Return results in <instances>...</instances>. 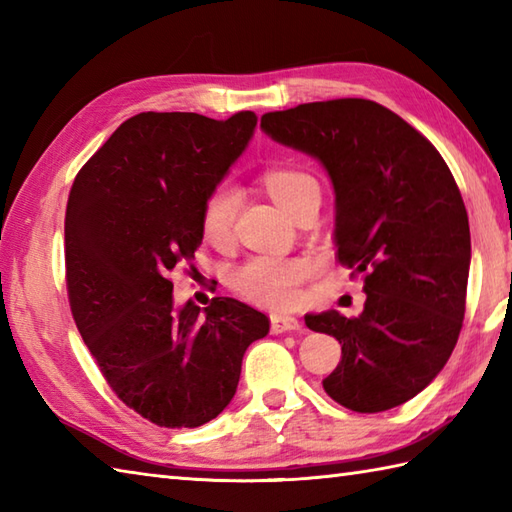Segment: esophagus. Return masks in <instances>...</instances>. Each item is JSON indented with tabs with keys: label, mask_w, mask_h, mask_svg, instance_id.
Wrapping results in <instances>:
<instances>
[{
	"label": "esophagus",
	"mask_w": 512,
	"mask_h": 512,
	"mask_svg": "<svg viewBox=\"0 0 512 512\" xmlns=\"http://www.w3.org/2000/svg\"><path fill=\"white\" fill-rule=\"evenodd\" d=\"M299 328H301L299 319L290 317V314H270V330H273V334H284Z\"/></svg>",
	"instance_id": "1"
}]
</instances>
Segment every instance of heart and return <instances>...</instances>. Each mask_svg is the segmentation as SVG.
Masks as SVG:
<instances>
[{
    "mask_svg": "<svg viewBox=\"0 0 512 512\" xmlns=\"http://www.w3.org/2000/svg\"><path fill=\"white\" fill-rule=\"evenodd\" d=\"M266 187L281 209L292 213L310 189H319L310 173L299 169H273L266 173ZM239 206V189L220 182L202 204V233L213 244H224L233 231ZM312 262L301 257L257 255L233 270L231 284L239 295L268 308H290L301 297V284L312 275Z\"/></svg>",
    "mask_w": 512,
    "mask_h": 512,
    "instance_id": "obj_1",
    "label": "heart"
}]
</instances>
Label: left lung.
I'll list each match as a JSON object with an SVG mask.
<instances>
[{"instance_id": "obj_1", "label": "left lung", "mask_w": 512, "mask_h": 512, "mask_svg": "<svg viewBox=\"0 0 512 512\" xmlns=\"http://www.w3.org/2000/svg\"><path fill=\"white\" fill-rule=\"evenodd\" d=\"M262 129L328 171L339 262L365 273L358 317L306 314L341 343L323 389L358 413L398 407L442 372L462 330L471 231L458 184L427 138L374 101L303 103L264 114Z\"/></svg>"}]
</instances>
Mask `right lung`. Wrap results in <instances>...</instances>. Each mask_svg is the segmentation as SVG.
Wrapping results in <instances>:
<instances>
[{
  "label": "right lung",
  "mask_w": 512,
  "mask_h": 512,
  "mask_svg": "<svg viewBox=\"0 0 512 512\" xmlns=\"http://www.w3.org/2000/svg\"><path fill=\"white\" fill-rule=\"evenodd\" d=\"M253 112L213 121L143 112L74 178L65 209L72 317L116 396L167 429H195L233 400L266 314L231 297L173 301V268L202 244V204L244 154Z\"/></svg>",
  "instance_id": "right-lung-1"
}]
</instances>
